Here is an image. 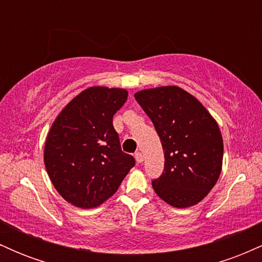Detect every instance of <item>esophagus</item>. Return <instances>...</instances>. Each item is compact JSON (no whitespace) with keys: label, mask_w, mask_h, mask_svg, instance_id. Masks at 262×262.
<instances>
[{"label":"esophagus","mask_w":262,"mask_h":262,"mask_svg":"<svg viewBox=\"0 0 262 262\" xmlns=\"http://www.w3.org/2000/svg\"><path fill=\"white\" fill-rule=\"evenodd\" d=\"M135 160H137V162L138 164H141V162H143V160H144V156H143V154H141L140 151H137L135 152Z\"/></svg>","instance_id":"1"}]
</instances>
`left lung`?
Masks as SVG:
<instances>
[{
	"label": "left lung",
	"instance_id": "obj_1",
	"mask_svg": "<svg viewBox=\"0 0 262 262\" xmlns=\"http://www.w3.org/2000/svg\"><path fill=\"white\" fill-rule=\"evenodd\" d=\"M134 97L151 119L165 150L162 175L151 182L156 194L177 208L202 201L222 171L223 139L217 122L180 87L143 90Z\"/></svg>",
	"mask_w": 262,
	"mask_h": 262
}]
</instances>
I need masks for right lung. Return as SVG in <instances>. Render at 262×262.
Segmentation results:
<instances>
[{"mask_svg":"<svg viewBox=\"0 0 262 262\" xmlns=\"http://www.w3.org/2000/svg\"><path fill=\"white\" fill-rule=\"evenodd\" d=\"M128 97L123 89L90 87L66 106L53 123L44 162L54 187L80 208H93L118 189L135 165L122 151L113 116Z\"/></svg>","mask_w":262,"mask_h":262,"instance_id":"obj_1","label":"right lung"}]
</instances>
